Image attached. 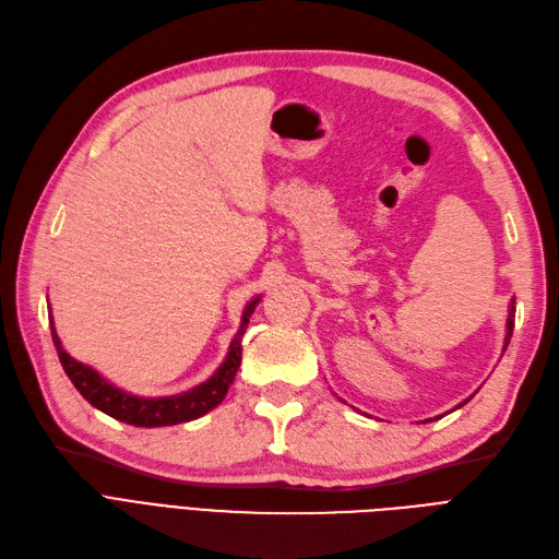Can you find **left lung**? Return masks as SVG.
I'll list each match as a JSON object with an SVG mask.
<instances>
[{
	"instance_id": "left-lung-1",
	"label": "left lung",
	"mask_w": 559,
	"mask_h": 559,
	"mask_svg": "<svg viewBox=\"0 0 559 559\" xmlns=\"http://www.w3.org/2000/svg\"><path fill=\"white\" fill-rule=\"evenodd\" d=\"M515 299H511V306H509V318H507V338H504V349H507V345H509V341H511V332H513V318H515ZM461 405H465V403H461ZM459 405V407H461Z\"/></svg>"
}]
</instances>
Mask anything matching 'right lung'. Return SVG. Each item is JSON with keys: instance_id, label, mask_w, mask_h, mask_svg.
<instances>
[{"instance_id": "obj_1", "label": "right lung", "mask_w": 559, "mask_h": 559, "mask_svg": "<svg viewBox=\"0 0 559 559\" xmlns=\"http://www.w3.org/2000/svg\"><path fill=\"white\" fill-rule=\"evenodd\" d=\"M260 304V297H255L253 301H248L243 308L241 316V326L237 336L230 343V353H227L225 361L216 368V373L189 389L183 394L177 396H160V399H142V396H133L121 391L119 386L110 384L106 378L98 376L92 366H85L75 361L64 347H61V341L55 332V324L50 322V332H52V343L57 347V355L61 366H64L67 376L71 378L73 386L80 391L82 399L90 401L96 409L106 412L108 417L131 424V426H140V428H158V426H175V424H183V421H193L206 412L214 409L227 394L230 389L239 364H241V336L248 326V318L253 316L255 306ZM52 320V316H50Z\"/></svg>"}]
</instances>
